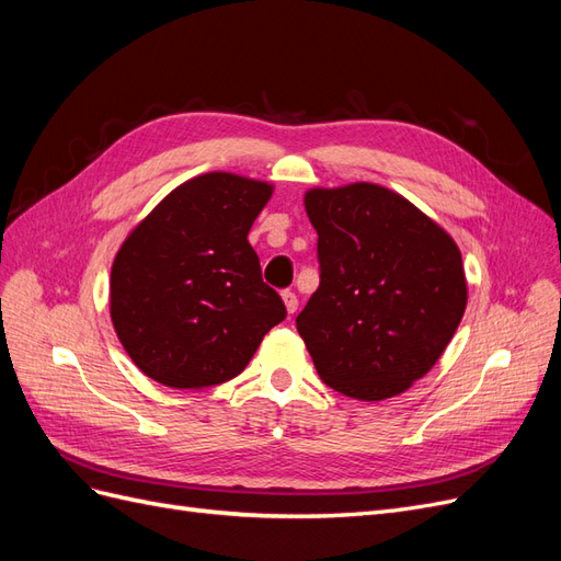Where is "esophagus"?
Instances as JSON below:
<instances>
[{
    "instance_id": "obj_1",
    "label": "esophagus",
    "mask_w": 561,
    "mask_h": 561,
    "mask_svg": "<svg viewBox=\"0 0 561 561\" xmlns=\"http://www.w3.org/2000/svg\"><path fill=\"white\" fill-rule=\"evenodd\" d=\"M280 297H283V301H285V309H287V313H295V311H297V307H299V299H297V295H295L293 290H283V293H280Z\"/></svg>"
}]
</instances>
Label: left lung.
<instances>
[{"mask_svg":"<svg viewBox=\"0 0 561 561\" xmlns=\"http://www.w3.org/2000/svg\"><path fill=\"white\" fill-rule=\"evenodd\" d=\"M318 233L320 285L297 316L320 379L355 400H386L437 363L468 290L451 236L410 201L355 182L304 196Z\"/></svg>","mask_w":561,"mask_h":561,"instance_id":"8db88e82","label":"left lung"}]
</instances>
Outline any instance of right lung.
<instances>
[{"instance_id":"add662e5","label":"right lung","mask_w":561,"mask_h":561,"mask_svg":"<svg viewBox=\"0 0 561 561\" xmlns=\"http://www.w3.org/2000/svg\"><path fill=\"white\" fill-rule=\"evenodd\" d=\"M271 192L233 173L198 175L168 194L116 252L112 322L149 379L194 390L225 383L285 320L248 243Z\"/></svg>"}]
</instances>
